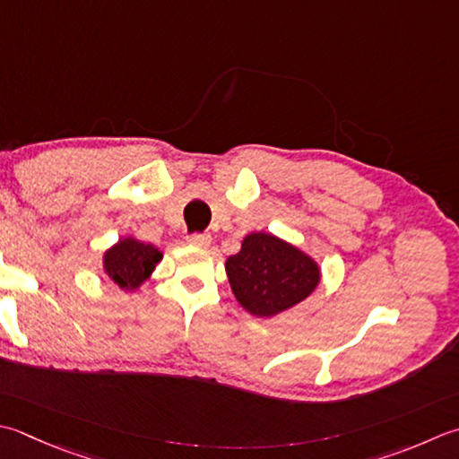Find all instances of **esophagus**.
<instances>
[{
	"label": "esophagus",
	"instance_id": "obj_1",
	"mask_svg": "<svg viewBox=\"0 0 459 459\" xmlns=\"http://www.w3.org/2000/svg\"><path fill=\"white\" fill-rule=\"evenodd\" d=\"M188 245H193V247H201V248H204V247H209L211 245V235L209 232H195V235H188Z\"/></svg>",
	"mask_w": 459,
	"mask_h": 459
}]
</instances>
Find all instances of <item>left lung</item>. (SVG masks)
<instances>
[{
    "instance_id": "obj_1",
    "label": "left lung",
    "mask_w": 459,
    "mask_h": 459,
    "mask_svg": "<svg viewBox=\"0 0 459 459\" xmlns=\"http://www.w3.org/2000/svg\"><path fill=\"white\" fill-rule=\"evenodd\" d=\"M224 268L240 307L258 318L296 307L320 282L316 260L271 232L247 235Z\"/></svg>"
}]
</instances>
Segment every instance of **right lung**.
Wrapping results in <instances>:
<instances>
[{"label": "right lung", "mask_w": 459, "mask_h": 459, "mask_svg": "<svg viewBox=\"0 0 459 459\" xmlns=\"http://www.w3.org/2000/svg\"><path fill=\"white\" fill-rule=\"evenodd\" d=\"M163 253L133 237L119 238L103 255V271L123 290H137L160 263Z\"/></svg>", "instance_id": "right-lung-1"}]
</instances>
